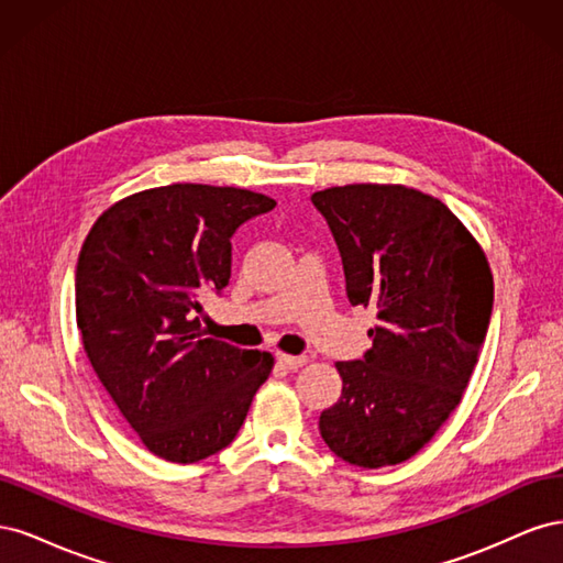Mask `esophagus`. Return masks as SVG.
<instances>
[{
    "label": "esophagus",
    "instance_id": "1",
    "mask_svg": "<svg viewBox=\"0 0 563 563\" xmlns=\"http://www.w3.org/2000/svg\"><path fill=\"white\" fill-rule=\"evenodd\" d=\"M277 364L288 368V371H296V368L308 364V356H302V354H298V356H294V354H277Z\"/></svg>",
    "mask_w": 563,
    "mask_h": 563
}]
</instances>
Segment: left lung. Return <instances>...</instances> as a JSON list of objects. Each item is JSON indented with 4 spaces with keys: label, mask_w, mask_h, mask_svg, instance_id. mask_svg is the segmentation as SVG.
Masks as SVG:
<instances>
[{
    "label": "left lung",
    "mask_w": 563,
    "mask_h": 563,
    "mask_svg": "<svg viewBox=\"0 0 563 563\" xmlns=\"http://www.w3.org/2000/svg\"><path fill=\"white\" fill-rule=\"evenodd\" d=\"M345 272L347 300L378 310L362 360L338 362L343 395L321 411L327 446L378 470L416 455L455 411L493 310L486 255L446 203L401 185L312 195Z\"/></svg>",
    "instance_id": "1"
}]
</instances>
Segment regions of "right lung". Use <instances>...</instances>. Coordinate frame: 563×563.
<instances>
[{"label": "right lung", "mask_w": 563, "mask_h": 563, "mask_svg": "<svg viewBox=\"0 0 563 563\" xmlns=\"http://www.w3.org/2000/svg\"><path fill=\"white\" fill-rule=\"evenodd\" d=\"M275 207L240 187L176 183L117 201L81 246L84 350L143 444L172 463L230 446L275 366L269 352L203 338L192 319L199 296L230 282L234 232Z\"/></svg>", "instance_id": "right-lung-1"}]
</instances>
